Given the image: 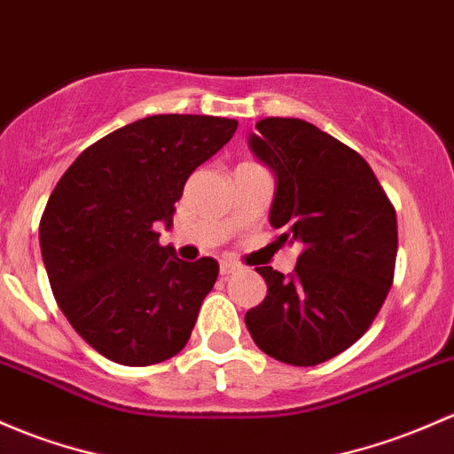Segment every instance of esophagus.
Masks as SVG:
<instances>
[{
    "label": "esophagus",
    "mask_w": 454,
    "mask_h": 454,
    "mask_svg": "<svg viewBox=\"0 0 454 454\" xmlns=\"http://www.w3.org/2000/svg\"><path fill=\"white\" fill-rule=\"evenodd\" d=\"M237 270H239V265L232 263V261H222V263H219V274H222V276L235 274Z\"/></svg>",
    "instance_id": "34e87169"
}]
</instances>
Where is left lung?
<instances>
[{"label": "left lung", "instance_id": "left-lung-1", "mask_svg": "<svg viewBox=\"0 0 454 454\" xmlns=\"http://www.w3.org/2000/svg\"><path fill=\"white\" fill-rule=\"evenodd\" d=\"M250 147L276 176L270 222L300 246L294 274L256 267L267 283L246 313L252 340L289 365H317L374 322L394 283L395 208L364 156L302 119L267 117Z\"/></svg>", "mask_w": 454, "mask_h": 454}]
</instances>
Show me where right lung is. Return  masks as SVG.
Listing matches in <instances>:
<instances>
[{
    "instance_id": "obj_1",
    "label": "right lung",
    "mask_w": 454,
    "mask_h": 454,
    "mask_svg": "<svg viewBox=\"0 0 454 454\" xmlns=\"http://www.w3.org/2000/svg\"><path fill=\"white\" fill-rule=\"evenodd\" d=\"M235 130L237 119L152 114L89 145L51 191L38 226L51 291L114 364H160L189 341L219 265L180 261L154 223L171 226L187 178Z\"/></svg>"
}]
</instances>
